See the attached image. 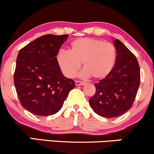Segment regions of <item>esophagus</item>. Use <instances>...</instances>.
I'll return each mask as SVG.
<instances>
[{"mask_svg":"<svg viewBox=\"0 0 154 154\" xmlns=\"http://www.w3.org/2000/svg\"><path fill=\"white\" fill-rule=\"evenodd\" d=\"M85 82H81V81H76L75 82V85H77V86H78V85H85Z\"/></svg>","mask_w":154,"mask_h":154,"instance_id":"esophagus-1","label":"esophagus"}]
</instances>
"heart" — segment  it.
I'll return each instance as SVG.
<instances>
[{"mask_svg": "<svg viewBox=\"0 0 154 154\" xmlns=\"http://www.w3.org/2000/svg\"><path fill=\"white\" fill-rule=\"evenodd\" d=\"M116 57V48L112 43L99 39L82 38L72 42L70 51L60 50L57 60L66 77H74L82 63L85 69L83 76L101 80L111 72Z\"/></svg>", "mask_w": 154, "mask_h": 154, "instance_id": "1", "label": "heart"}]
</instances>
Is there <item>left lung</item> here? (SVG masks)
<instances>
[{
    "label": "left lung",
    "mask_w": 154,
    "mask_h": 154,
    "mask_svg": "<svg viewBox=\"0 0 154 154\" xmlns=\"http://www.w3.org/2000/svg\"><path fill=\"white\" fill-rule=\"evenodd\" d=\"M116 62L111 72L95 83L96 92L88 100L98 115L114 118L131 108L140 83V69L136 57L118 39L114 40Z\"/></svg>",
    "instance_id": "8db88e82"
}]
</instances>
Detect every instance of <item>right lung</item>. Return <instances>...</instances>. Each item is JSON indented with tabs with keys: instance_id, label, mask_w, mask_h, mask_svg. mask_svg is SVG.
I'll return each mask as SVG.
<instances>
[{
	"instance_id": "right-lung-1",
	"label": "right lung",
	"mask_w": 154,
	"mask_h": 154,
	"mask_svg": "<svg viewBox=\"0 0 154 154\" xmlns=\"http://www.w3.org/2000/svg\"><path fill=\"white\" fill-rule=\"evenodd\" d=\"M69 35H46L19 51L14 83L22 106L38 116L56 114L75 87L60 70L56 56Z\"/></svg>"
}]
</instances>
